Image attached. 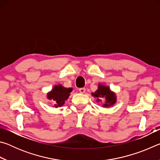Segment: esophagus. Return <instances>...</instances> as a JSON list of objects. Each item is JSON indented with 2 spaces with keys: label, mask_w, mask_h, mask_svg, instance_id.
Masks as SVG:
<instances>
[{
  "label": "esophagus",
  "mask_w": 160,
  "mask_h": 160,
  "mask_svg": "<svg viewBox=\"0 0 160 160\" xmlns=\"http://www.w3.org/2000/svg\"><path fill=\"white\" fill-rule=\"evenodd\" d=\"M85 91H86V89L85 88H82L79 89V92L80 93H85Z\"/></svg>",
  "instance_id": "34e87169"
}]
</instances>
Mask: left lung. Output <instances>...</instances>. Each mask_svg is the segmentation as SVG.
Instances as JSON below:
<instances>
[{"instance_id":"1","label":"left lung","mask_w":160,"mask_h":160,"mask_svg":"<svg viewBox=\"0 0 160 160\" xmlns=\"http://www.w3.org/2000/svg\"><path fill=\"white\" fill-rule=\"evenodd\" d=\"M94 97L97 98H104L106 100L104 107H109L113 105L116 102V97L115 94L110 91L108 87L99 85V88L95 92L92 94Z\"/></svg>"}]
</instances>
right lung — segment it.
Returning a JSON list of instances; mask_svg holds the SVG:
<instances>
[{
	"label": "right lung",
	"mask_w": 160,
	"mask_h": 160,
	"mask_svg": "<svg viewBox=\"0 0 160 160\" xmlns=\"http://www.w3.org/2000/svg\"><path fill=\"white\" fill-rule=\"evenodd\" d=\"M71 92V88H66L61 85L55 86L51 92L48 94V99L53 100L55 107H60L63 106Z\"/></svg>",
	"instance_id": "add662e5"
}]
</instances>
